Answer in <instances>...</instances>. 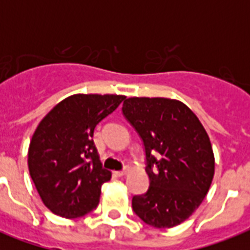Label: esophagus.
Returning <instances> with one entry per match:
<instances>
[{
    "label": "esophagus",
    "mask_w": 250,
    "mask_h": 250,
    "mask_svg": "<svg viewBox=\"0 0 250 250\" xmlns=\"http://www.w3.org/2000/svg\"><path fill=\"white\" fill-rule=\"evenodd\" d=\"M115 174H117L118 176H125V175L128 174V168H125V170H122V171H117Z\"/></svg>",
    "instance_id": "34e87169"
}]
</instances>
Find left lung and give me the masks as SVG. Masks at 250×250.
<instances>
[{
	"label": "left lung",
	"mask_w": 250,
	"mask_h": 250,
	"mask_svg": "<svg viewBox=\"0 0 250 250\" xmlns=\"http://www.w3.org/2000/svg\"><path fill=\"white\" fill-rule=\"evenodd\" d=\"M144 143L149 189L132 209L156 229H171L193 214L209 192L215 170L209 135L183 102L131 97L122 107Z\"/></svg>",
	"instance_id": "obj_1"
}]
</instances>
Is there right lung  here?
Returning a JSON list of instances; mask_svg holds the SVG:
<instances>
[{"instance_id":"obj_1","label":"right lung","mask_w":250,"mask_h":250,"mask_svg":"<svg viewBox=\"0 0 250 250\" xmlns=\"http://www.w3.org/2000/svg\"><path fill=\"white\" fill-rule=\"evenodd\" d=\"M125 96L72 94L39 123L28 148V170L44 205L63 218H79L98 205L111 172L93 143L96 125Z\"/></svg>"}]
</instances>
